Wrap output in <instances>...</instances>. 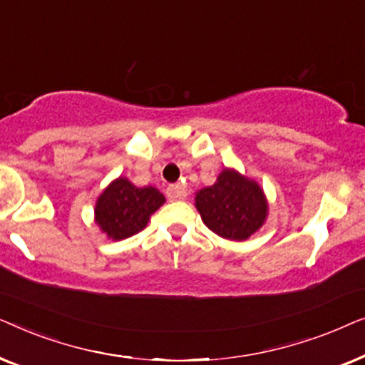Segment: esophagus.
I'll list each match as a JSON object with an SVG mask.
<instances>
[{
    "label": "esophagus",
    "instance_id": "1",
    "mask_svg": "<svg viewBox=\"0 0 365 365\" xmlns=\"http://www.w3.org/2000/svg\"><path fill=\"white\" fill-rule=\"evenodd\" d=\"M166 192H168L169 201H178V199H182L186 196V191H184L182 184H171Z\"/></svg>",
    "mask_w": 365,
    "mask_h": 365
}]
</instances>
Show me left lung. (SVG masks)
Returning <instances> with one entry per match:
<instances>
[{
	"mask_svg": "<svg viewBox=\"0 0 365 365\" xmlns=\"http://www.w3.org/2000/svg\"><path fill=\"white\" fill-rule=\"evenodd\" d=\"M196 207L212 232L231 241H246L267 216L262 189L232 169H224L214 186L196 194Z\"/></svg>",
	"mask_w": 365,
	"mask_h": 365,
	"instance_id": "1",
	"label": "left lung"
}]
</instances>
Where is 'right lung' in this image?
Segmentation results:
<instances>
[{
    "label": "right lung",
    "instance_id": "right-lung-1",
    "mask_svg": "<svg viewBox=\"0 0 365 365\" xmlns=\"http://www.w3.org/2000/svg\"><path fill=\"white\" fill-rule=\"evenodd\" d=\"M164 204L156 187H136L128 179L111 182L96 202V222L114 241H121L143 231L154 211Z\"/></svg>",
    "mask_w": 365,
    "mask_h": 365
}]
</instances>
